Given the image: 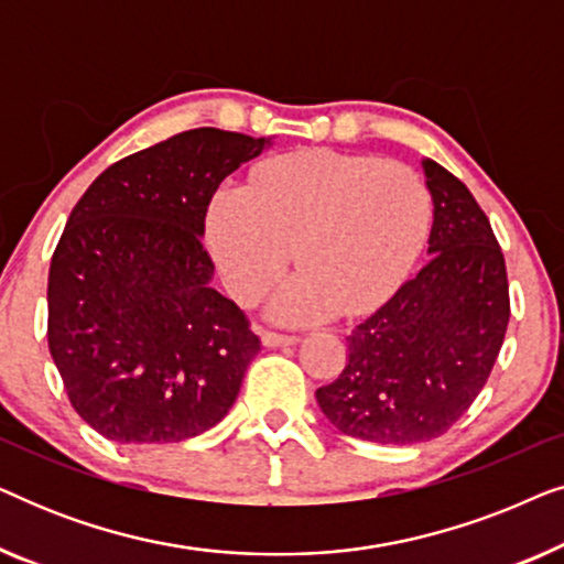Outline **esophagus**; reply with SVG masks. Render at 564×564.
<instances>
[{"label": "esophagus", "mask_w": 564, "mask_h": 564, "mask_svg": "<svg viewBox=\"0 0 564 564\" xmlns=\"http://www.w3.org/2000/svg\"><path fill=\"white\" fill-rule=\"evenodd\" d=\"M297 341H300L297 336L272 334V330H264V334H261V344H264L267 349H280V346H292V344H297Z\"/></svg>", "instance_id": "34e87169"}]
</instances>
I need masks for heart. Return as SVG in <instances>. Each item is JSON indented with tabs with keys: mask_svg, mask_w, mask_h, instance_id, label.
<instances>
[{
	"mask_svg": "<svg viewBox=\"0 0 564 564\" xmlns=\"http://www.w3.org/2000/svg\"><path fill=\"white\" fill-rule=\"evenodd\" d=\"M426 228L429 195L411 166L328 149L264 161L249 189L223 184L205 210L207 249L241 303L295 257L303 272L269 303L280 323L372 311L403 282Z\"/></svg>",
	"mask_w": 564,
	"mask_h": 564,
	"instance_id": "heart-1",
	"label": "heart"
}]
</instances>
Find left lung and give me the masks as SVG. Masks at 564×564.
<instances>
[{"instance_id":"left-lung-1","label":"left lung","mask_w":564,"mask_h":564,"mask_svg":"<svg viewBox=\"0 0 564 564\" xmlns=\"http://www.w3.org/2000/svg\"><path fill=\"white\" fill-rule=\"evenodd\" d=\"M431 195L429 264L346 338L338 380L315 390L346 436L419 444L457 423L503 346L508 276L488 215L442 164L421 159Z\"/></svg>"}]
</instances>
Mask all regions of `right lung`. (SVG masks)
Instances as JSON below:
<instances>
[{
  "mask_svg": "<svg viewBox=\"0 0 564 564\" xmlns=\"http://www.w3.org/2000/svg\"><path fill=\"white\" fill-rule=\"evenodd\" d=\"M272 138L197 128L105 169L48 272V349L74 411L118 444H174L226 419L259 338L213 288L215 189Z\"/></svg>",
  "mask_w": 564,
  "mask_h": 564,
  "instance_id": "1",
  "label": "right lung"
}]
</instances>
